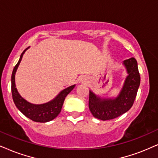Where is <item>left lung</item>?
I'll use <instances>...</instances> for the list:
<instances>
[{
  "label": "left lung",
  "instance_id": "1",
  "mask_svg": "<svg viewBox=\"0 0 158 158\" xmlns=\"http://www.w3.org/2000/svg\"><path fill=\"white\" fill-rule=\"evenodd\" d=\"M123 63L126 67L128 76L117 98L102 100L89 91V109L95 118L101 120L117 118L132 107L140 85V74L137 61L134 57L125 60Z\"/></svg>",
  "mask_w": 158,
  "mask_h": 158
}]
</instances>
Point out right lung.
<instances>
[{
    "instance_id": "add662e5",
    "label": "right lung",
    "mask_w": 158,
    "mask_h": 158,
    "mask_svg": "<svg viewBox=\"0 0 158 158\" xmlns=\"http://www.w3.org/2000/svg\"><path fill=\"white\" fill-rule=\"evenodd\" d=\"M25 49L21 54L19 61L14 68L12 74H11V93H12L13 101L15 102L17 109L26 116L27 118L36 123H47L52 120L59 114L61 111L62 106L67 95L74 88L75 85L71 86L68 88L63 89L55 99L44 104L35 105L30 103L23 98L18 93L15 86V73L18 65H19L23 54L25 53Z\"/></svg>"
}]
</instances>
